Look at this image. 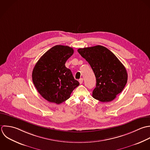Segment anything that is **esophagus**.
Listing matches in <instances>:
<instances>
[{
	"mask_svg": "<svg viewBox=\"0 0 150 150\" xmlns=\"http://www.w3.org/2000/svg\"><path fill=\"white\" fill-rule=\"evenodd\" d=\"M83 79L82 78H81V79L79 80V83H80V84H82V83H83Z\"/></svg>",
	"mask_w": 150,
	"mask_h": 150,
	"instance_id": "esophagus-1",
	"label": "esophagus"
}]
</instances>
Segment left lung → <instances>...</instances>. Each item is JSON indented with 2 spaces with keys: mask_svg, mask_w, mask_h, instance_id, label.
I'll list each match as a JSON object with an SVG mask.
<instances>
[{
  "mask_svg": "<svg viewBox=\"0 0 150 150\" xmlns=\"http://www.w3.org/2000/svg\"><path fill=\"white\" fill-rule=\"evenodd\" d=\"M78 51L95 74L96 85L92 93L93 98L102 102L115 99L127 82L125 66L112 52L102 45L79 48Z\"/></svg>",
  "mask_w": 150,
  "mask_h": 150,
  "instance_id": "left-lung-1",
  "label": "left lung"
}]
</instances>
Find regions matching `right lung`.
Returning a JSON list of instances; mask_svg holds the SVG:
<instances>
[{
  "label": "right lung",
  "instance_id": "right-lung-1",
  "mask_svg": "<svg viewBox=\"0 0 150 150\" xmlns=\"http://www.w3.org/2000/svg\"><path fill=\"white\" fill-rule=\"evenodd\" d=\"M74 54L72 48L57 45L37 61L32 72L33 83L39 93L50 102L60 104L70 98L79 86L65 64Z\"/></svg>",
  "mask_w": 150,
  "mask_h": 150
}]
</instances>
